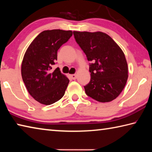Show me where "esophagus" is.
I'll return each instance as SVG.
<instances>
[{
    "label": "esophagus",
    "instance_id": "1",
    "mask_svg": "<svg viewBox=\"0 0 152 152\" xmlns=\"http://www.w3.org/2000/svg\"><path fill=\"white\" fill-rule=\"evenodd\" d=\"M70 78L72 80H76L77 78V75L76 74H70Z\"/></svg>",
    "mask_w": 152,
    "mask_h": 152
}]
</instances>
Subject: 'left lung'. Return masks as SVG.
Listing matches in <instances>:
<instances>
[{
	"mask_svg": "<svg viewBox=\"0 0 152 152\" xmlns=\"http://www.w3.org/2000/svg\"><path fill=\"white\" fill-rule=\"evenodd\" d=\"M74 37L92 61L91 81L84 86L86 94L101 102L116 99L128 78V66L121 49L109 35L101 31H73Z\"/></svg>",
	"mask_w": 152,
	"mask_h": 152,
	"instance_id": "8db88e82",
	"label": "left lung"
}]
</instances>
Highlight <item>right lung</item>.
Segmentation results:
<instances>
[{"label": "right lung", "instance_id": "right-lung-1", "mask_svg": "<svg viewBox=\"0 0 152 152\" xmlns=\"http://www.w3.org/2000/svg\"><path fill=\"white\" fill-rule=\"evenodd\" d=\"M72 35L70 30H45L40 33L25 51L21 76L26 88L35 101L50 105L65 94L70 80L58 68L51 70L60 48Z\"/></svg>", "mask_w": 152, "mask_h": 152}]
</instances>
